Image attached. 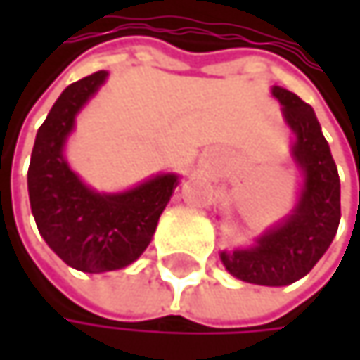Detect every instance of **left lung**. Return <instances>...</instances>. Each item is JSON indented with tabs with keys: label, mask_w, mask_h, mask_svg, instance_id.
<instances>
[{
	"label": "left lung",
	"mask_w": 360,
	"mask_h": 360,
	"mask_svg": "<svg viewBox=\"0 0 360 360\" xmlns=\"http://www.w3.org/2000/svg\"><path fill=\"white\" fill-rule=\"evenodd\" d=\"M294 133L292 160L302 173L298 200L288 217L264 229L248 248L221 252L225 269L256 285H290L323 256L340 225V177L315 110L296 94L271 87Z\"/></svg>",
	"instance_id": "1"
}]
</instances>
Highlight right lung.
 Listing matches in <instances>:
<instances>
[{"label": "right lung", "mask_w": 360, "mask_h": 360, "mask_svg": "<svg viewBox=\"0 0 360 360\" xmlns=\"http://www.w3.org/2000/svg\"><path fill=\"white\" fill-rule=\"evenodd\" d=\"M106 79L108 72L98 70L62 91L37 131L29 167V200L41 238L68 266L83 273H106L135 262L150 246L179 185V175L160 173L131 189L104 193L70 169L64 146L75 118Z\"/></svg>", "instance_id": "add662e5"}]
</instances>
